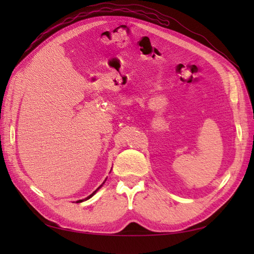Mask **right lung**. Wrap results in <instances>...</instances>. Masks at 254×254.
Wrapping results in <instances>:
<instances>
[{
	"label": "right lung",
	"instance_id": "add662e5",
	"mask_svg": "<svg viewBox=\"0 0 254 254\" xmlns=\"http://www.w3.org/2000/svg\"><path fill=\"white\" fill-rule=\"evenodd\" d=\"M104 183H105V181H104ZM104 183H102V185H104ZM102 185H101V186H100V187H99V188H98V189H96V190H95V191H94V192H93V193H91V194H90V195H89V196H87V197H86V198H84V199H78V201H77V202H76V203H80V202H83V201H86V199H88V198H90V197H91V196H93V195H94V194H95V193H96V192H97V191H98V190H99V189H100V188H101V187H102Z\"/></svg>",
	"mask_w": 254,
	"mask_h": 254
}]
</instances>
